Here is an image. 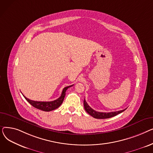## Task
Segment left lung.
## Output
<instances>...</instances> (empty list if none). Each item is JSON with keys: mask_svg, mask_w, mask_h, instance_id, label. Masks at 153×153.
Segmentation results:
<instances>
[{"mask_svg": "<svg viewBox=\"0 0 153 153\" xmlns=\"http://www.w3.org/2000/svg\"><path fill=\"white\" fill-rule=\"evenodd\" d=\"M84 106L85 110L87 112L88 114H89L90 115H91L92 117H93L94 118H97V119H105V118H109L111 117H115L120 114L122 113L123 111H124L126 109L125 108L124 110L117 111L108 112V113H105V112H99L93 110L89 105H88L85 99L84 100Z\"/></svg>", "mask_w": 153, "mask_h": 153, "instance_id": "obj_1", "label": "left lung"}]
</instances>
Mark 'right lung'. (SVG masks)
Listing matches in <instances>:
<instances>
[{
  "mask_svg": "<svg viewBox=\"0 0 153 153\" xmlns=\"http://www.w3.org/2000/svg\"><path fill=\"white\" fill-rule=\"evenodd\" d=\"M72 85H73L64 87L62 91V93H61V95L60 97L58 99H56L53 101H50V102H38V101L31 100L27 99L23 95V97H25V99L31 104L32 106L34 107L35 108L45 111H50L56 109L61 105L63 100H64V97H65L66 91H67L68 88L71 87Z\"/></svg>",
  "mask_w": 153,
  "mask_h": 153,
  "instance_id": "add662e5",
  "label": "right lung"
}]
</instances>
